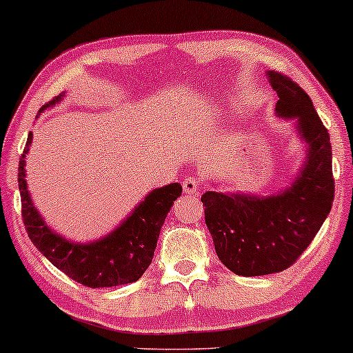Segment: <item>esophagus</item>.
<instances>
[{"label":"esophagus","mask_w":353,"mask_h":353,"mask_svg":"<svg viewBox=\"0 0 353 353\" xmlns=\"http://www.w3.org/2000/svg\"><path fill=\"white\" fill-rule=\"evenodd\" d=\"M199 178L197 176H188L185 178V181H183V191L186 192V194H197V191H199Z\"/></svg>","instance_id":"esophagus-1"}]
</instances>
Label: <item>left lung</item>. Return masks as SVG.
Masks as SVG:
<instances>
[{
    "mask_svg": "<svg viewBox=\"0 0 353 353\" xmlns=\"http://www.w3.org/2000/svg\"><path fill=\"white\" fill-rule=\"evenodd\" d=\"M268 79L279 98L278 115L296 117L299 133L308 143L301 175L291 188L272 197L215 191L201 197L216 255L241 276L279 273L296 263L320 231L334 199L330 133L310 96L279 72H268Z\"/></svg>",
    "mask_w": 353,
    "mask_h": 353,
    "instance_id": "1",
    "label": "left lung"
}]
</instances>
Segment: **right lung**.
<instances>
[{
    "label": "right lung",
    "mask_w": 353,
    "mask_h": 353,
    "mask_svg": "<svg viewBox=\"0 0 353 353\" xmlns=\"http://www.w3.org/2000/svg\"><path fill=\"white\" fill-rule=\"evenodd\" d=\"M61 99L57 96L41 108L46 109ZM32 143L28 134L19 161V191L22 201V220L28 238L50 262L74 281L86 288H112L138 281L152 262L157 238L173 201L181 196L178 183L154 190L133 214L108 238L91 244H74L45 225L33 207L26 181V154Z\"/></svg>",
    "instance_id": "right-lung-1"
}]
</instances>
